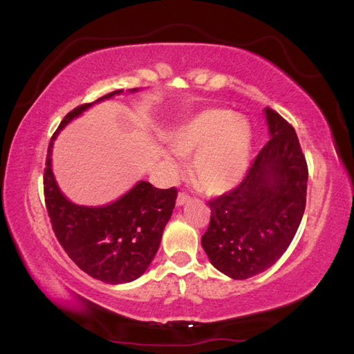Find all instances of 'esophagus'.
Instances as JSON below:
<instances>
[{
  "instance_id": "34e87169",
  "label": "esophagus",
  "mask_w": 354,
  "mask_h": 354,
  "mask_svg": "<svg viewBox=\"0 0 354 354\" xmlns=\"http://www.w3.org/2000/svg\"><path fill=\"white\" fill-rule=\"evenodd\" d=\"M191 201V197H189V194H187V193H178V196H177V205L180 207V205H185V203H188Z\"/></svg>"
}]
</instances>
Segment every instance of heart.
Instances as JSON below:
<instances>
[{"instance_id":"1","label":"heart","mask_w":354,"mask_h":354,"mask_svg":"<svg viewBox=\"0 0 354 354\" xmlns=\"http://www.w3.org/2000/svg\"><path fill=\"white\" fill-rule=\"evenodd\" d=\"M252 130L230 110L209 109L174 132L177 155L191 158V178L202 191L219 194L236 187L249 163ZM177 166V161H174Z\"/></svg>"}]
</instances>
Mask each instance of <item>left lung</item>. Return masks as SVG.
<instances>
[{"label":"left lung","instance_id":"1","mask_svg":"<svg viewBox=\"0 0 354 354\" xmlns=\"http://www.w3.org/2000/svg\"><path fill=\"white\" fill-rule=\"evenodd\" d=\"M270 140L236 188L208 202L212 218L201 239L222 274L245 280L275 264L306 207L308 165L294 127L266 109Z\"/></svg>","mask_w":354,"mask_h":354}]
</instances>
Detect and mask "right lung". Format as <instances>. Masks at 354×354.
Listing matches in <instances>:
<instances>
[{
	"instance_id": "obj_1",
	"label": "right lung",
	"mask_w": 354,
	"mask_h": 354,
	"mask_svg": "<svg viewBox=\"0 0 354 354\" xmlns=\"http://www.w3.org/2000/svg\"><path fill=\"white\" fill-rule=\"evenodd\" d=\"M120 93L111 91L95 102ZM91 104L71 110L53 135L43 174L45 203L55 238L79 269L109 284L129 283L145 274L157 253L165 225L176 207L177 188L158 189L147 182H138L121 199L96 208L79 207L68 201L54 180L53 141L59 130Z\"/></svg>"
}]
</instances>
